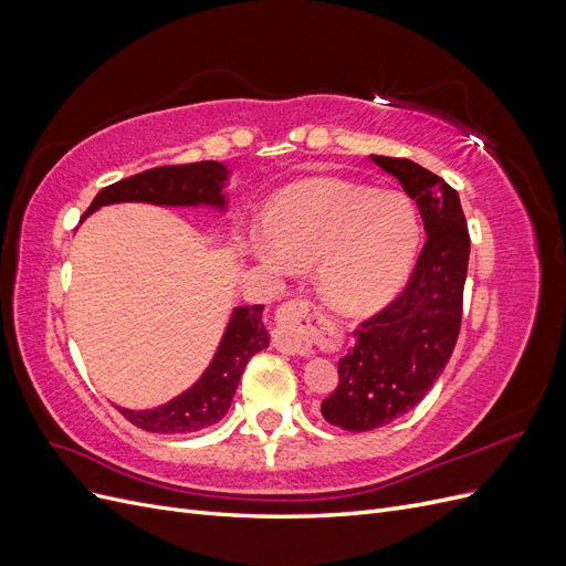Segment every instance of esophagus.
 <instances>
[{
    "mask_svg": "<svg viewBox=\"0 0 566 566\" xmlns=\"http://www.w3.org/2000/svg\"><path fill=\"white\" fill-rule=\"evenodd\" d=\"M323 316L318 306L306 300H293L281 306L273 345L290 356H310L316 335L323 331Z\"/></svg>",
    "mask_w": 566,
    "mask_h": 566,
    "instance_id": "34e87169",
    "label": "esophagus"
}]
</instances>
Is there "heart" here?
<instances>
[{"label":"heart","instance_id":"1","mask_svg":"<svg viewBox=\"0 0 566 566\" xmlns=\"http://www.w3.org/2000/svg\"><path fill=\"white\" fill-rule=\"evenodd\" d=\"M252 254L266 266H312L323 300L342 314L380 310L408 279L420 227L410 200L339 179L283 188L264 210Z\"/></svg>","mask_w":566,"mask_h":566}]
</instances>
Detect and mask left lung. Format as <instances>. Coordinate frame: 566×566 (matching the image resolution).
<instances>
[{"mask_svg":"<svg viewBox=\"0 0 566 566\" xmlns=\"http://www.w3.org/2000/svg\"><path fill=\"white\" fill-rule=\"evenodd\" d=\"M413 198L427 241L403 293L361 323L337 361L339 385L321 413L347 432H368L413 410L447 368L460 333L470 233L460 198L406 158L370 156Z\"/></svg>","mask_w":566,"mask_h":566,"instance_id":"8db88e82","label":"left lung"}]
</instances>
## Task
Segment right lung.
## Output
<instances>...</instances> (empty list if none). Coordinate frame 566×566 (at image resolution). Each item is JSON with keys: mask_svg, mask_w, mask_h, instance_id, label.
I'll use <instances>...</instances> for the list:
<instances>
[{"mask_svg": "<svg viewBox=\"0 0 566 566\" xmlns=\"http://www.w3.org/2000/svg\"><path fill=\"white\" fill-rule=\"evenodd\" d=\"M227 179V165L217 160L146 169L142 175L98 191L84 217L115 202H150L160 208H200L205 205V208L224 212ZM262 312L264 304L235 306L210 366L186 391L156 408L132 410L117 406L119 413L142 430L158 434H188L219 422L229 413L248 361L256 352L269 347L271 337L262 321Z\"/></svg>", "mask_w": 566, "mask_h": 566, "instance_id": "obj_1", "label": "right lung"}]
</instances>
